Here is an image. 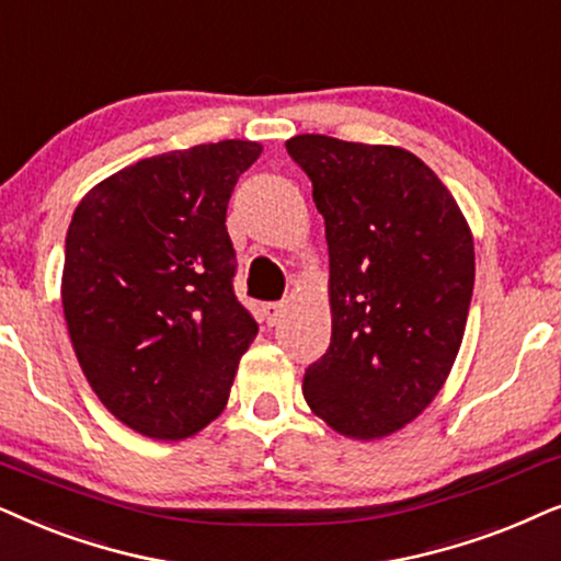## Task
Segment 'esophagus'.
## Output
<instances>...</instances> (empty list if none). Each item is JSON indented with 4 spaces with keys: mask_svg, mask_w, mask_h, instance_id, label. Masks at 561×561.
<instances>
[{
    "mask_svg": "<svg viewBox=\"0 0 561 561\" xmlns=\"http://www.w3.org/2000/svg\"><path fill=\"white\" fill-rule=\"evenodd\" d=\"M280 317H283V304H278V301L263 304V319H265V324H267V327L278 324V322H280Z\"/></svg>",
    "mask_w": 561,
    "mask_h": 561,
    "instance_id": "esophagus-1",
    "label": "esophagus"
}]
</instances>
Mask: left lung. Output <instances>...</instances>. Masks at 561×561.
I'll use <instances>...</instances> for the list:
<instances>
[{
    "label": "left lung",
    "instance_id": "obj_1",
    "mask_svg": "<svg viewBox=\"0 0 561 561\" xmlns=\"http://www.w3.org/2000/svg\"><path fill=\"white\" fill-rule=\"evenodd\" d=\"M314 187L330 247L332 340L304 399L347 438L417 417L450 374L474 290V239L438 174L399 147L286 141Z\"/></svg>",
    "mask_w": 561,
    "mask_h": 561
}]
</instances>
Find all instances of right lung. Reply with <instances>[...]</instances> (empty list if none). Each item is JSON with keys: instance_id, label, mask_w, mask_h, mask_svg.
Segmentation results:
<instances>
[{"instance_id": "obj_1", "label": "right lung", "mask_w": 561, "mask_h": 561, "mask_svg": "<svg viewBox=\"0 0 561 561\" xmlns=\"http://www.w3.org/2000/svg\"><path fill=\"white\" fill-rule=\"evenodd\" d=\"M257 141L141 159L79 203L61 304L87 381L130 431L183 440L221 414L257 322L237 301L227 206Z\"/></svg>"}]
</instances>
